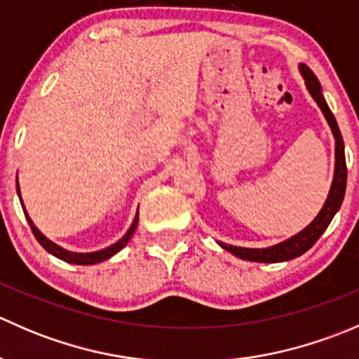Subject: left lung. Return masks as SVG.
<instances>
[{
	"mask_svg": "<svg viewBox=\"0 0 359 359\" xmlns=\"http://www.w3.org/2000/svg\"><path fill=\"white\" fill-rule=\"evenodd\" d=\"M300 72H302L304 79H306V86L309 90V93L313 95V99L316 100L318 106L323 111L325 118H327L328 125H330L332 132L335 137V173H334V182H332L330 193H328L327 201H325L323 208L318 213L316 219L309 224L304 231H300L299 234L292 236L290 240L283 241L280 245H274L269 248H241V247H233V245L219 243L220 247L227 252H231L233 255L240 257L245 260H253V262H283V260L295 259V257L302 255L307 250L313 247L318 240H320L321 234L327 231L328 224L332 222L334 215L339 212L340 205L344 201V194H346V184H347V166H346V154H344V140L340 135L339 125L335 121L334 112L328 107L327 100H325L323 93H321V85L318 81V78L314 76V72L311 71L306 64H300Z\"/></svg>",
	"mask_w": 359,
	"mask_h": 359,
	"instance_id": "8db88e82",
	"label": "left lung"
}]
</instances>
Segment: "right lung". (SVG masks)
Segmentation results:
<instances>
[{
	"mask_svg": "<svg viewBox=\"0 0 359 359\" xmlns=\"http://www.w3.org/2000/svg\"><path fill=\"white\" fill-rule=\"evenodd\" d=\"M17 194H19V196H20L19 182H17ZM20 203H22V198H20ZM22 205H24V203H22ZM24 213H25V219H27L29 226H31L32 234H34V238H36V240H38V243L41 245V247L45 248L46 252L52 253V255H53V257H57V259L64 260V262H69V264H78V266H90V264H99V262H102V260H107V259H109V257L114 255V253H118L119 250H121L123 247H125L126 243H128L130 238H132V234L135 233L137 224H139V212H137L135 220H133L132 227H130L128 233H126L125 236H123L121 240L118 241V243L111 245L109 248L100 250V252H93V253H74V252H67V250L60 248L59 245L52 243V241H50L48 238L43 236V234L39 233V231H38V227H36L34 224H32V220L29 219V215H27V212H25V208H24Z\"/></svg>",
	"mask_w": 359,
	"mask_h": 359,
	"instance_id": "1",
	"label": "right lung"
}]
</instances>
